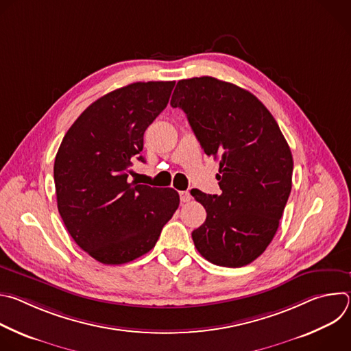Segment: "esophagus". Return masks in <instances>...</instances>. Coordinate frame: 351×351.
<instances>
[{
  "mask_svg": "<svg viewBox=\"0 0 351 351\" xmlns=\"http://www.w3.org/2000/svg\"><path fill=\"white\" fill-rule=\"evenodd\" d=\"M179 195H180V202L182 203H189L190 199H191V194L187 190L186 191H180Z\"/></svg>",
  "mask_w": 351,
  "mask_h": 351,
  "instance_id": "esophagus-1",
  "label": "esophagus"
}]
</instances>
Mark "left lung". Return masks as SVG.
<instances>
[{
    "mask_svg": "<svg viewBox=\"0 0 351 351\" xmlns=\"http://www.w3.org/2000/svg\"><path fill=\"white\" fill-rule=\"evenodd\" d=\"M171 106L183 110L204 153L219 160L222 193L191 191L207 211L191 233L195 248L219 267L253 263L272 241L291 190L286 138L254 94L211 76L179 80Z\"/></svg>",
    "mask_w": 351,
    "mask_h": 351,
    "instance_id": "left-lung-1",
    "label": "left lung"
}]
</instances>
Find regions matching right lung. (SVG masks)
I'll use <instances>...</instances> for the list:
<instances>
[{"label": "right lung", "mask_w": 351, "mask_h": 351, "mask_svg": "<svg viewBox=\"0 0 351 351\" xmlns=\"http://www.w3.org/2000/svg\"><path fill=\"white\" fill-rule=\"evenodd\" d=\"M175 82H137L88 106L69 128L54 162L60 215L76 244L107 265L152 250L179 207L173 189L129 182L145 129L167 107Z\"/></svg>", "instance_id": "1"}]
</instances>
